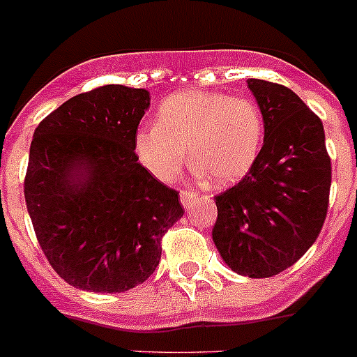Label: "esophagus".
<instances>
[{"label":"esophagus","instance_id":"esophagus-1","mask_svg":"<svg viewBox=\"0 0 357 357\" xmlns=\"http://www.w3.org/2000/svg\"><path fill=\"white\" fill-rule=\"evenodd\" d=\"M196 198H198V195H196V192L188 191V189H184V191H181V202H182V205H184L185 208L191 207V205L195 204Z\"/></svg>","mask_w":357,"mask_h":357}]
</instances>
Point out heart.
Returning <instances> with one entry per match:
<instances>
[{
	"label": "heart",
	"mask_w": 357,
	"mask_h": 357,
	"mask_svg": "<svg viewBox=\"0 0 357 357\" xmlns=\"http://www.w3.org/2000/svg\"><path fill=\"white\" fill-rule=\"evenodd\" d=\"M266 139L260 106L248 97L205 90L176 91L157 107V123L134 134L139 165L161 182L188 162L215 185H231L253 169Z\"/></svg>",
	"instance_id": "1"
}]
</instances>
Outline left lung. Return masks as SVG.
Returning <instances> with one entry per match:
<instances>
[{"label": "left lung", "instance_id": "1", "mask_svg": "<svg viewBox=\"0 0 357 357\" xmlns=\"http://www.w3.org/2000/svg\"><path fill=\"white\" fill-rule=\"evenodd\" d=\"M266 120L257 165L214 198L212 241L231 271L271 278L312 248L328 214L331 159L320 119L290 88L248 79Z\"/></svg>", "mask_w": 357, "mask_h": 357}]
</instances>
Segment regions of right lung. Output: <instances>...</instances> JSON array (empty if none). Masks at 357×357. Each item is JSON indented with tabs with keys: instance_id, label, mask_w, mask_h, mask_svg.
Returning a JSON list of instances; mask_svg holds the SVG:
<instances>
[{
	"instance_id": "1",
	"label": "right lung",
	"mask_w": 357,
	"mask_h": 357,
	"mask_svg": "<svg viewBox=\"0 0 357 357\" xmlns=\"http://www.w3.org/2000/svg\"><path fill=\"white\" fill-rule=\"evenodd\" d=\"M143 88L106 84L47 114L29 146L24 198L49 264L68 285L127 292L161 260L162 235L184 215L175 189L138 162Z\"/></svg>"
}]
</instances>
